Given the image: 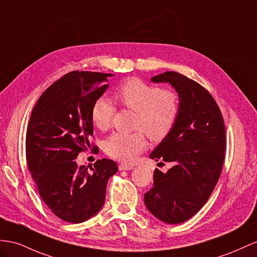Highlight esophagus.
Here are the masks:
<instances>
[{
    "label": "esophagus",
    "instance_id": "esophagus-1",
    "mask_svg": "<svg viewBox=\"0 0 257 257\" xmlns=\"http://www.w3.org/2000/svg\"><path fill=\"white\" fill-rule=\"evenodd\" d=\"M118 168H119V170H131L134 168V166L127 165V164H119V165H118Z\"/></svg>",
    "mask_w": 257,
    "mask_h": 257
}]
</instances>
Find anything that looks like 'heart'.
I'll list each match as a JSON object with an SVG mask.
<instances>
[{
	"label": "heart",
	"instance_id": "1",
	"mask_svg": "<svg viewBox=\"0 0 257 257\" xmlns=\"http://www.w3.org/2000/svg\"><path fill=\"white\" fill-rule=\"evenodd\" d=\"M115 96L124 107L138 113L136 129L143 130L151 140L160 142L172 133L180 113V97L174 91L163 90L139 78H131L117 88ZM115 106L108 98H96L91 107V120L101 130L110 127ZM147 139L142 131L135 134H114L105 151L115 160L131 163L147 149Z\"/></svg>",
	"mask_w": 257,
	"mask_h": 257
}]
</instances>
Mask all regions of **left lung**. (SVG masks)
Returning <instances> with one entry per match:
<instances>
[{
  "label": "left lung",
  "instance_id": "obj_1",
  "mask_svg": "<svg viewBox=\"0 0 257 257\" xmlns=\"http://www.w3.org/2000/svg\"><path fill=\"white\" fill-rule=\"evenodd\" d=\"M153 82H169L180 97V113L172 133L150 155L172 162L166 174L155 169L144 203L156 218L180 223L204 206L218 181L225 161L226 129L219 106L200 83L166 71Z\"/></svg>",
  "mask_w": 257,
  "mask_h": 257
}]
</instances>
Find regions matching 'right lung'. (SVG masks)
Returning <instances> with one entry per match:
<instances>
[{
    "instance_id": "obj_1",
    "label": "right lung",
    "mask_w": 257,
    "mask_h": 257,
    "mask_svg": "<svg viewBox=\"0 0 257 257\" xmlns=\"http://www.w3.org/2000/svg\"><path fill=\"white\" fill-rule=\"evenodd\" d=\"M111 74L71 71L45 90L31 111L26 135V159L38 192L58 218L79 223L100 210L106 186L118 167L97 160L88 170L75 159L88 148L97 150L91 107L108 87Z\"/></svg>"
}]
</instances>
